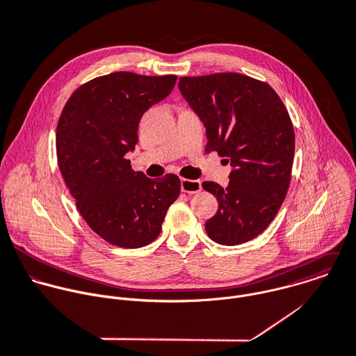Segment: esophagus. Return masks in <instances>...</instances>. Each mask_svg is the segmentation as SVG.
Segmentation results:
<instances>
[{
	"label": "esophagus",
	"instance_id": "34e87169",
	"mask_svg": "<svg viewBox=\"0 0 356 356\" xmlns=\"http://www.w3.org/2000/svg\"><path fill=\"white\" fill-rule=\"evenodd\" d=\"M202 186L200 180H190V179H181V191L188 194H195L201 191Z\"/></svg>",
	"mask_w": 356,
	"mask_h": 356
}]
</instances>
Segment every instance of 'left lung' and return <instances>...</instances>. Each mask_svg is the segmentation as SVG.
Masks as SVG:
<instances>
[{
  "label": "left lung",
  "instance_id": "obj_1",
  "mask_svg": "<svg viewBox=\"0 0 356 356\" xmlns=\"http://www.w3.org/2000/svg\"><path fill=\"white\" fill-rule=\"evenodd\" d=\"M179 88L207 127L205 151L233 166L226 188L202 183L219 202L205 230L222 245L247 243L272 223L290 187L296 134L289 111L268 83L240 73L186 76Z\"/></svg>",
  "mask_w": 356,
  "mask_h": 356
}]
</instances>
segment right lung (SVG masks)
Returning <instances> with one entry per match:
<instances>
[{
    "instance_id": "1",
    "label": "right lung",
    "mask_w": 356,
    "mask_h": 356,
    "mask_svg": "<svg viewBox=\"0 0 356 356\" xmlns=\"http://www.w3.org/2000/svg\"><path fill=\"white\" fill-rule=\"evenodd\" d=\"M176 80L109 73L76 88L60 112L55 140L60 175L90 229L116 247L152 243L180 194L176 175L154 180L124 158L138 143L141 116L169 95Z\"/></svg>"
}]
</instances>
